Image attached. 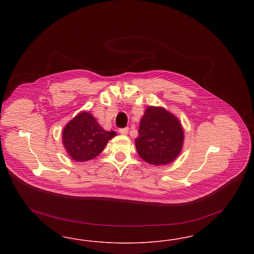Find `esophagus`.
Here are the masks:
<instances>
[{"label": "esophagus", "instance_id": "1", "mask_svg": "<svg viewBox=\"0 0 254 254\" xmlns=\"http://www.w3.org/2000/svg\"><path fill=\"white\" fill-rule=\"evenodd\" d=\"M119 132L122 135H127L128 133V127H125V128H120L119 129Z\"/></svg>", "mask_w": 254, "mask_h": 254}]
</instances>
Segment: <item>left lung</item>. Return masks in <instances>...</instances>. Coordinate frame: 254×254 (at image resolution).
I'll list each match as a JSON object with an SVG mask.
<instances>
[{"instance_id":"8db88e82","label":"left lung","mask_w":254,"mask_h":254,"mask_svg":"<svg viewBox=\"0 0 254 254\" xmlns=\"http://www.w3.org/2000/svg\"><path fill=\"white\" fill-rule=\"evenodd\" d=\"M138 133L137 152L150 165H169L181 153L185 139L181 122L162 107L146 108Z\"/></svg>"}]
</instances>
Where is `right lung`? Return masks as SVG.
Instances as JSON below:
<instances>
[{"label":"right lung","mask_w":254,"mask_h":254,"mask_svg":"<svg viewBox=\"0 0 254 254\" xmlns=\"http://www.w3.org/2000/svg\"><path fill=\"white\" fill-rule=\"evenodd\" d=\"M117 133L105 130L87 111L77 114L63 129L62 142L68 156L76 162L97 157Z\"/></svg>","instance_id":"add662e5"}]
</instances>
